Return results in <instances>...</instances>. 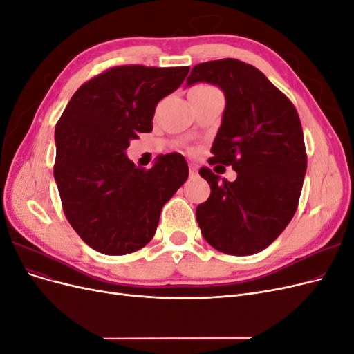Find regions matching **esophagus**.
Listing matches in <instances>:
<instances>
[{
    "mask_svg": "<svg viewBox=\"0 0 354 354\" xmlns=\"http://www.w3.org/2000/svg\"><path fill=\"white\" fill-rule=\"evenodd\" d=\"M189 174H190V177L194 178V177H198V174H199V169H198V167L196 165H194V164H190L189 165Z\"/></svg>",
    "mask_w": 354,
    "mask_h": 354,
    "instance_id": "1",
    "label": "esophagus"
}]
</instances>
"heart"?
<instances>
[{"label": "heart", "instance_id": "obj_1", "mask_svg": "<svg viewBox=\"0 0 354 354\" xmlns=\"http://www.w3.org/2000/svg\"><path fill=\"white\" fill-rule=\"evenodd\" d=\"M214 91H217V90L214 88V87H211V85L198 84V85H195V87L189 91V97H196V95H205V94H209V93H214Z\"/></svg>", "mask_w": 354, "mask_h": 354}]
</instances>
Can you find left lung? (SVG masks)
<instances>
[{"label":"left lung","mask_w":354,"mask_h":354,"mask_svg":"<svg viewBox=\"0 0 354 354\" xmlns=\"http://www.w3.org/2000/svg\"><path fill=\"white\" fill-rule=\"evenodd\" d=\"M195 82L218 85L226 97L208 162L238 173L220 181L208 167L199 169L211 187L196 208L202 236L229 255L260 252L292 220L301 195L307 153L299 116L261 71L236 59L199 63L186 80Z\"/></svg>","instance_id":"left-lung-1"}]
</instances>
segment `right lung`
<instances>
[{
  "label": "right lung",
  "instance_id": "add662e5",
  "mask_svg": "<svg viewBox=\"0 0 354 354\" xmlns=\"http://www.w3.org/2000/svg\"><path fill=\"white\" fill-rule=\"evenodd\" d=\"M189 66H115L75 91L56 124L55 178L63 211L93 250L124 255L143 248L160 209L189 176L180 153L137 168L125 151L151 133L159 100L183 84Z\"/></svg>",
  "mask_w": 354,
  "mask_h": 354
}]
</instances>
